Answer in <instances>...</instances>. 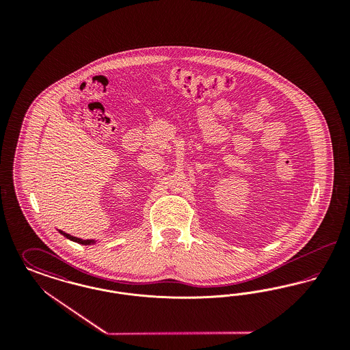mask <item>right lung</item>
Segmentation results:
<instances>
[{
	"instance_id": "obj_1",
	"label": "right lung",
	"mask_w": 350,
	"mask_h": 350,
	"mask_svg": "<svg viewBox=\"0 0 350 350\" xmlns=\"http://www.w3.org/2000/svg\"><path fill=\"white\" fill-rule=\"evenodd\" d=\"M60 233H63L66 237H68L69 240H72V241H76V243H80V244H85V245H88V244H90V243H93L92 240H83V239H77V237H73V236H70V234H68V233H64L63 231H60Z\"/></svg>"
}]
</instances>
